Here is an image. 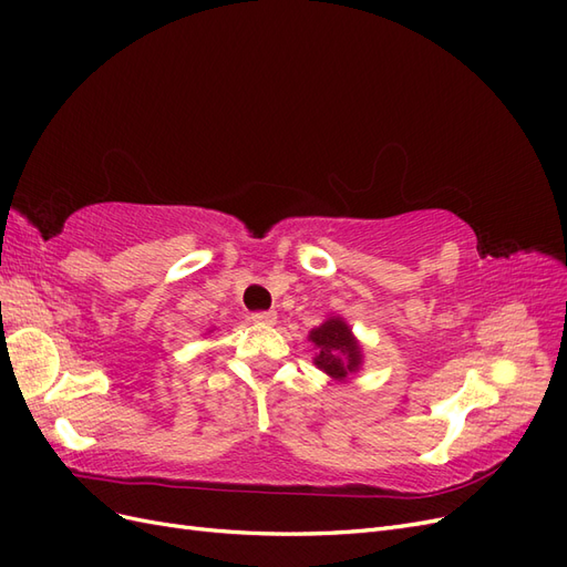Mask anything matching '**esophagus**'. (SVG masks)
Returning a JSON list of instances; mask_svg holds the SVG:
<instances>
[{"label":"esophagus","mask_w":567,"mask_h":567,"mask_svg":"<svg viewBox=\"0 0 567 567\" xmlns=\"http://www.w3.org/2000/svg\"><path fill=\"white\" fill-rule=\"evenodd\" d=\"M252 323H260V326H271L274 321H277V315L274 312H252L250 315Z\"/></svg>","instance_id":"obj_1"}]
</instances>
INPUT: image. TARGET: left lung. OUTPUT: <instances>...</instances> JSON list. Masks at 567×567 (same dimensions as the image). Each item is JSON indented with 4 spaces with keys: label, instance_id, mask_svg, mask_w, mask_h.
<instances>
[{
    "label": "left lung",
    "instance_id": "obj_1",
    "mask_svg": "<svg viewBox=\"0 0 567 567\" xmlns=\"http://www.w3.org/2000/svg\"><path fill=\"white\" fill-rule=\"evenodd\" d=\"M317 350L315 364L323 373H329L333 381H348L352 373L362 367V346L352 336V329L346 319L331 317L307 336Z\"/></svg>",
    "mask_w": 567,
    "mask_h": 567
}]
</instances>
